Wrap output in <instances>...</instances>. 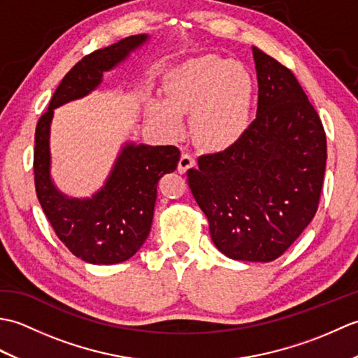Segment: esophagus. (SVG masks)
<instances>
[{"instance_id":"obj_1","label":"esophagus","mask_w":358,"mask_h":358,"mask_svg":"<svg viewBox=\"0 0 358 358\" xmlns=\"http://www.w3.org/2000/svg\"><path fill=\"white\" fill-rule=\"evenodd\" d=\"M195 164V159L194 157L189 154V152H183L181 154V158H180V163H178V172L180 173H185L189 167Z\"/></svg>"}]
</instances>
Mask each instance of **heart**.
<instances>
[{"instance_id":"obj_1","label":"heart","mask_w":358,"mask_h":358,"mask_svg":"<svg viewBox=\"0 0 358 358\" xmlns=\"http://www.w3.org/2000/svg\"><path fill=\"white\" fill-rule=\"evenodd\" d=\"M252 104L254 78L246 67L218 55H204L171 73L166 101L155 100L150 113L173 135L183 129L181 115L191 113L196 141L222 150L248 132Z\"/></svg>"}]
</instances>
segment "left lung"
<instances>
[{"label": "left lung", "mask_w": 358, "mask_h": 358, "mask_svg": "<svg viewBox=\"0 0 358 358\" xmlns=\"http://www.w3.org/2000/svg\"><path fill=\"white\" fill-rule=\"evenodd\" d=\"M252 52L257 118L231 148L201 155L187 185L220 252L266 263L313 222L328 152L322 120L292 71L258 48Z\"/></svg>", "instance_id": "1"}]
</instances>
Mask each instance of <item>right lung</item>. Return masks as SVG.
Listing matches in <instances>:
<instances>
[{
  "instance_id": "obj_1",
  "label": "right lung",
  "mask_w": 358,
  "mask_h": 358,
  "mask_svg": "<svg viewBox=\"0 0 358 358\" xmlns=\"http://www.w3.org/2000/svg\"><path fill=\"white\" fill-rule=\"evenodd\" d=\"M146 35L124 38L83 57L64 75L38 120L34 149L36 196L52 229L71 252L92 264L126 262L146 241L157 200V185L164 173L177 169L180 149L175 146L127 144L109 180L92 199H67L53 187L49 177V129L53 109L87 95L103 78V72L124 59L146 41Z\"/></svg>"
}]
</instances>
